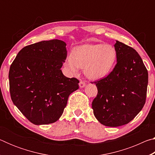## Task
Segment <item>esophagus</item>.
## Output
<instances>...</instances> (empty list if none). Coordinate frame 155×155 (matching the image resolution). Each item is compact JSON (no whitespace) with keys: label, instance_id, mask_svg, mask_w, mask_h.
Instances as JSON below:
<instances>
[{"label":"esophagus","instance_id":"obj_1","mask_svg":"<svg viewBox=\"0 0 155 155\" xmlns=\"http://www.w3.org/2000/svg\"><path fill=\"white\" fill-rule=\"evenodd\" d=\"M85 85H86V83H85V82H84V81H80V83H79V87H80L81 88H83V87L85 86Z\"/></svg>","mask_w":155,"mask_h":155}]
</instances>
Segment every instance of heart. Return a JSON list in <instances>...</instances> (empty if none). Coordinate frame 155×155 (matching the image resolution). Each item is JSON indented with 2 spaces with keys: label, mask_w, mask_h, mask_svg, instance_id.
<instances>
[{
  "label": "heart",
  "mask_w": 155,
  "mask_h": 155,
  "mask_svg": "<svg viewBox=\"0 0 155 155\" xmlns=\"http://www.w3.org/2000/svg\"><path fill=\"white\" fill-rule=\"evenodd\" d=\"M116 52L109 44H85L76 47L72 55L67 57L64 65L70 72L77 73L84 68V73L91 79L105 77L114 67Z\"/></svg>",
  "instance_id": "heart-1"
}]
</instances>
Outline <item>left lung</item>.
<instances>
[{"label": "left lung", "instance_id": "1", "mask_svg": "<svg viewBox=\"0 0 155 155\" xmlns=\"http://www.w3.org/2000/svg\"><path fill=\"white\" fill-rule=\"evenodd\" d=\"M117 64L113 71L94 83L98 94L91 104L100 123L117 127L128 124L143 107L148 73L138 52L116 41Z\"/></svg>", "mask_w": 155, "mask_h": 155}]
</instances>
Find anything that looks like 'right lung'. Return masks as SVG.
Wrapping results in <instances>:
<instances>
[{"label":"right lung","mask_w":155,"mask_h":155,"mask_svg":"<svg viewBox=\"0 0 155 155\" xmlns=\"http://www.w3.org/2000/svg\"><path fill=\"white\" fill-rule=\"evenodd\" d=\"M66 57L64 41H41L24 47L10 66L9 91L13 103L34 124L57 121L68 97L78 89V80L62 73L61 68Z\"/></svg>","instance_id":"obj_1"}]
</instances>
